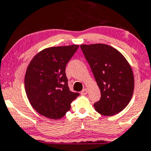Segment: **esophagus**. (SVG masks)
Returning <instances> with one entry per match:
<instances>
[{
  "label": "esophagus",
  "mask_w": 151,
  "mask_h": 151,
  "mask_svg": "<svg viewBox=\"0 0 151 151\" xmlns=\"http://www.w3.org/2000/svg\"><path fill=\"white\" fill-rule=\"evenodd\" d=\"M86 94H87V89L84 88V89H83V90H82L81 92V95H86Z\"/></svg>",
  "instance_id": "obj_1"
}]
</instances>
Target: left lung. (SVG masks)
<instances>
[{
    "instance_id": "obj_1",
    "label": "left lung",
    "mask_w": 151,
    "mask_h": 151,
    "mask_svg": "<svg viewBox=\"0 0 151 151\" xmlns=\"http://www.w3.org/2000/svg\"><path fill=\"white\" fill-rule=\"evenodd\" d=\"M90 66L101 97L94 104L95 110L104 116L123 111L129 104L134 89L131 66L121 53L105 44L80 46Z\"/></svg>"
}]
</instances>
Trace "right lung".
Masks as SVG:
<instances>
[{
	"mask_svg": "<svg viewBox=\"0 0 151 151\" xmlns=\"http://www.w3.org/2000/svg\"><path fill=\"white\" fill-rule=\"evenodd\" d=\"M79 45L48 47L37 53L27 68L25 89L33 108L53 120L62 118L79 95L68 86L65 68Z\"/></svg>",
	"mask_w": 151,
	"mask_h": 151,
	"instance_id": "right-lung-1",
	"label": "right lung"
}]
</instances>
